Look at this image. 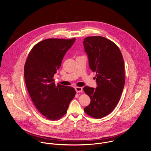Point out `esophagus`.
Masks as SVG:
<instances>
[{
  "label": "esophagus",
  "mask_w": 151,
  "mask_h": 151,
  "mask_svg": "<svg viewBox=\"0 0 151 151\" xmlns=\"http://www.w3.org/2000/svg\"><path fill=\"white\" fill-rule=\"evenodd\" d=\"M75 90L77 93H82L83 91V88L82 87H76Z\"/></svg>",
  "instance_id": "34e87169"
}]
</instances>
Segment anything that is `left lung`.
Listing matches in <instances>:
<instances>
[{"label": "left lung", "mask_w": 151, "mask_h": 151, "mask_svg": "<svg viewBox=\"0 0 151 151\" xmlns=\"http://www.w3.org/2000/svg\"><path fill=\"white\" fill-rule=\"evenodd\" d=\"M83 43L98 86L95 89L84 87L91 99L84 111L91 117L101 119L115 109L120 99L125 83L124 60L117 45L105 37L88 36Z\"/></svg>", "instance_id": "1"}]
</instances>
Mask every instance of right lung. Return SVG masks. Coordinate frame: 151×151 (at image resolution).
Here are the masks:
<instances>
[{
    "mask_svg": "<svg viewBox=\"0 0 151 151\" xmlns=\"http://www.w3.org/2000/svg\"><path fill=\"white\" fill-rule=\"evenodd\" d=\"M76 39H47L35 45L24 66L26 86L35 106L46 119L57 120L66 114L76 94L74 88L53 79L64 56Z\"/></svg>",
    "mask_w": 151,
    "mask_h": 151,
    "instance_id": "obj_1",
    "label": "right lung"
}]
</instances>
